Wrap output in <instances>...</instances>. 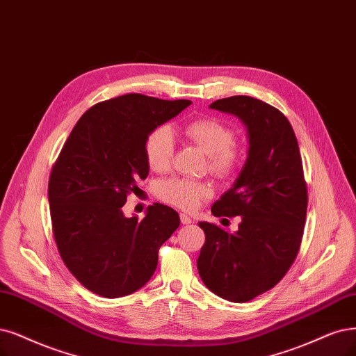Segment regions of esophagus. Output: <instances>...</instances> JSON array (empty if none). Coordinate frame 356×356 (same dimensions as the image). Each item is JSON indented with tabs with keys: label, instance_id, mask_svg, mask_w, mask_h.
<instances>
[{
	"label": "esophagus",
	"instance_id": "esophagus-1",
	"mask_svg": "<svg viewBox=\"0 0 356 356\" xmlns=\"http://www.w3.org/2000/svg\"><path fill=\"white\" fill-rule=\"evenodd\" d=\"M180 221H181V225H191L192 218L189 216H186V214H180Z\"/></svg>",
	"mask_w": 356,
	"mask_h": 356
}]
</instances>
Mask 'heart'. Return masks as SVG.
Returning a JSON list of instances; mask_svg holds the SVG:
<instances>
[{
    "mask_svg": "<svg viewBox=\"0 0 356 356\" xmlns=\"http://www.w3.org/2000/svg\"><path fill=\"white\" fill-rule=\"evenodd\" d=\"M183 135L208 155V168L220 179H229L242 165V151L234 143V130L214 117H201L183 127ZM145 158L156 173H165L175 158V138L167 127H156L145 140ZM156 193L164 202L192 211L213 193L205 181L173 177L161 181Z\"/></svg>",
    "mask_w": 356,
    "mask_h": 356,
    "instance_id": "1",
    "label": "heart"
}]
</instances>
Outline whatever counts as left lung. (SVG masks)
I'll return each mask as SVG.
<instances>
[{"label": "left lung", "instance_id": "8db88e82", "mask_svg": "<svg viewBox=\"0 0 356 356\" xmlns=\"http://www.w3.org/2000/svg\"><path fill=\"white\" fill-rule=\"evenodd\" d=\"M209 108L241 118L249 149L233 186L211 207L216 217L241 216L239 229L198 222L205 233L198 271L217 296L248 302L293 264L307 218V181L295 131L282 111L245 95L217 99Z\"/></svg>", "mask_w": 356, "mask_h": 356}]
</instances>
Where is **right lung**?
Instances as JSON below:
<instances>
[{
    "label": "right lung",
    "instance_id": "1",
    "mask_svg": "<svg viewBox=\"0 0 356 356\" xmlns=\"http://www.w3.org/2000/svg\"><path fill=\"white\" fill-rule=\"evenodd\" d=\"M191 104L140 94L102 101L65 140L48 183L52 232L65 267L88 291L122 298L152 277L158 249L179 227V214L154 204L142 220L126 218L122 207L149 173L148 135Z\"/></svg>",
    "mask_w": 356,
    "mask_h": 356
}]
</instances>
